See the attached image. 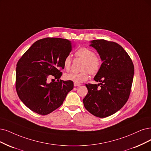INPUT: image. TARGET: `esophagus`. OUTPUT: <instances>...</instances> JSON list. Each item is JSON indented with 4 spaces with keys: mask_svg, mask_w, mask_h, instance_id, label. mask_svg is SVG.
<instances>
[{
    "mask_svg": "<svg viewBox=\"0 0 151 151\" xmlns=\"http://www.w3.org/2000/svg\"><path fill=\"white\" fill-rule=\"evenodd\" d=\"M81 84H80V83H74V86H80Z\"/></svg>",
    "mask_w": 151,
    "mask_h": 151,
    "instance_id": "34e87169",
    "label": "esophagus"
}]
</instances>
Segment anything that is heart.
Instances as JSON below:
<instances>
[{
    "instance_id": "b5f03b06",
    "label": "heart",
    "mask_w": 151,
    "mask_h": 151,
    "mask_svg": "<svg viewBox=\"0 0 151 151\" xmlns=\"http://www.w3.org/2000/svg\"><path fill=\"white\" fill-rule=\"evenodd\" d=\"M76 55L85 60L81 68L83 71L80 73L70 72L66 73L65 75V79L74 83H80L88 79V72L92 75L97 73L101 68V60L98 56L94 55V52L93 50L86 47L80 48L76 52ZM63 65L66 70L70 69L71 65L70 56H66L65 57Z\"/></svg>"
}]
</instances>
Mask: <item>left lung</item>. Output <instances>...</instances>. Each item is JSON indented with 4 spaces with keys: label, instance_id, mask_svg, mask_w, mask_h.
<instances>
[{
    "label": "left lung",
    "instance_id": "1",
    "mask_svg": "<svg viewBox=\"0 0 151 151\" xmlns=\"http://www.w3.org/2000/svg\"><path fill=\"white\" fill-rule=\"evenodd\" d=\"M90 43L103 63L94 78L99 83L86 85L88 94L83 102L93 115L106 118L118 111L127 102L134 67L129 55L119 44L103 39L92 40Z\"/></svg>",
    "mask_w": 151,
    "mask_h": 151
}]
</instances>
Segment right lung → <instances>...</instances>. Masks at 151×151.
<instances>
[{
    "label": "right lung",
    "instance_id": "1",
    "mask_svg": "<svg viewBox=\"0 0 151 151\" xmlns=\"http://www.w3.org/2000/svg\"><path fill=\"white\" fill-rule=\"evenodd\" d=\"M72 47L73 44L66 39L43 38L33 43L19 60L17 93L33 112L41 115L52 113L63 104L67 94L73 88V81L59 80L64 60ZM50 77L57 79L58 81L49 82Z\"/></svg>",
    "mask_w": 151,
    "mask_h": 151
}]
</instances>
